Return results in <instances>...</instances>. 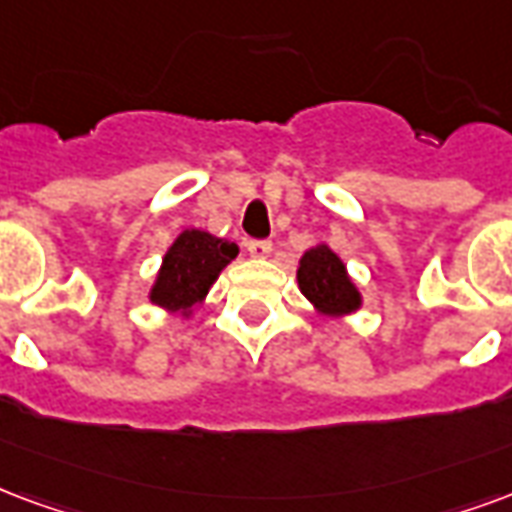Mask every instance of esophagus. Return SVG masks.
I'll return each instance as SVG.
<instances>
[{"instance_id":"esophagus-1","label":"esophagus","mask_w":512,"mask_h":512,"mask_svg":"<svg viewBox=\"0 0 512 512\" xmlns=\"http://www.w3.org/2000/svg\"><path fill=\"white\" fill-rule=\"evenodd\" d=\"M246 249L252 257H268L271 255V241H246Z\"/></svg>"}]
</instances>
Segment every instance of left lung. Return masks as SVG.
<instances>
[{
    "instance_id": "obj_1",
    "label": "left lung",
    "mask_w": 512,
    "mask_h": 512,
    "mask_svg": "<svg viewBox=\"0 0 512 512\" xmlns=\"http://www.w3.org/2000/svg\"><path fill=\"white\" fill-rule=\"evenodd\" d=\"M298 287L320 314L342 317L361 309V293L347 274L342 257L328 244L312 246L298 263Z\"/></svg>"
}]
</instances>
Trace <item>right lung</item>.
Instances as JSON below:
<instances>
[{
  "mask_svg": "<svg viewBox=\"0 0 512 512\" xmlns=\"http://www.w3.org/2000/svg\"><path fill=\"white\" fill-rule=\"evenodd\" d=\"M236 255L238 246L233 241L189 227L179 233L162 257V268L151 285L149 301L168 312L189 314L192 306L203 304L222 268L236 260Z\"/></svg>",
  "mask_w": 512,
  "mask_h": 512,
  "instance_id": "right-lung-1",
  "label": "right lung"
}]
</instances>
